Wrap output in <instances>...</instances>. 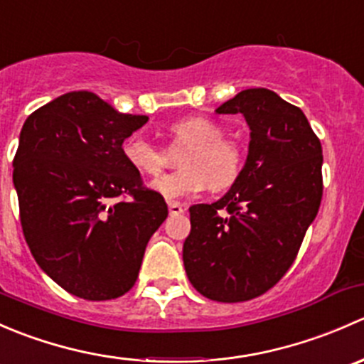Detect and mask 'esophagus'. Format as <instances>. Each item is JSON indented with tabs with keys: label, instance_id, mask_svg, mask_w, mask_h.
<instances>
[{
	"label": "esophagus",
	"instance_id": "1",
	"mask_svg": "<svg viewBox=\"0 0 364 364\" xmlns=\"http://www.w3.org/2000/svg\"><path fill=\"white\" fill-rule=\"evenodd\" d=\"M183 211H185V208L179 203H168V213H171V216L181 215Z\"/></svg>",
	"mask_w": 364,
	"mask_h": 364
}]
</instances>
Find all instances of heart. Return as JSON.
<instances>
[{"instance_id":"b5f03b06","label":"heart","mask_w":364,"mask_h":364,"mask_svg":"<svg viewBox=\"0 0 364 364\" xmlns=\"http://www.w3.org/2000/svg\"><path fill=\"white\" fill-rule=\"evenodd\" d=\"M174 144L188 146L183 155L185 168L151 181V188L165 199H179L208 188L225 190L241 172L243 153L237 142L223 137V128L204 116H188L171 127ZM124 160L146 176H156L165 165V153L141 134L127 137L121 144Z\"/></svg>"}]
</instances>
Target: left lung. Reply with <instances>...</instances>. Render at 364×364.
<instances>
[{
  "label": "left lung",
  "mask_w": 364,
  "mask_h": 364,
  "mask_svg": "<svg viewBox=\"0 0 364 364\" xmlns=\"http://www.w3.org/2000/svg\"><path fill=\"white\" fill-rule=\"evenodd\" d=\"M216 112L247 119V161L222 199L190 208L183 262L197 292L240 303L294 262L321 205L322 146L303 111L266 87L240 91Z\"/></svg>",
  "instance_id": "left-lung-1"
}]
</instances>
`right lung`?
I'll return each instance as SVG.
<instances>
[{
    "label": "right lung",
    "instance_id": "right-lung-1",
    "mask_svg": "<svg viewBox=\"0 0 364 364\" xmlns=\"http://www.w3.org/2000/svg\"><path fill=\"white\" fill-rule=\"evenodd\" d=\"M146 121L90 91L61 95L24 121L14 159L21 225L36 264L70 294L105 301L130 291L167 218L164 197L121 153Z\"/></svg>",
    "mask_w": 364,
    "mask_h": 364
}]
</instances>
